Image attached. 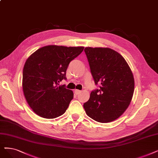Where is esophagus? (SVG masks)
I'll list each match as a JSON object with an SVG mask.
<instances>
[{"mask_svg":"<svg viewBox=\"0 0 158 158\" xmlns=\"http://www.w3.org/2000/svg\"><path fill=\"white\" fill-rule=\"evenodd\" d=\"M74 93H75L76 94H80L81 93V91H80L78 89H75L74 90Z\"/></svg>","mask_w":158,"mask_h":158,"instance_id":"1","label":"esophagus"}]
</instances>
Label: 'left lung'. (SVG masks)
I'll list each match as a JSON object with an SVG mask.
<instances>
[{
    "mask_svg": "<svg viewBox=\"0 0 158 158\" xmlns=\"http://www.w3.org/2000/svg\"><path fill=\"white\" fill-rule=\"evenodd\" d=\"M94 83L99 88L91 91L84 104L86 114L94 121H115L129 106L134 91V78L127 61L110 48L84 49Z\"/></svg>",
    "mask_w": 158,
    "mask_h": 158,
    "instance_id": "1",
    "label": "left lung"
}]
</instances>
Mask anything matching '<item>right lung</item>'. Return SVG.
Segmentation results:
<instances>
[{
    "label": "right lung",
    "mask_w": 158,
    "mask_h": 158,
    "mask_svg": "<svg viewBox=\"0 0 158 158\" xmlns=\"http://www.w3.org/2000/svg\"><path fill=\"white\" fill-rule=\"evenodd\" d=\"M84 47L48 45L31 54L23 72V90L29 106L43 118H54L66 111L73 98V91L59 85L66 80V71Z\"/></svg>",
    "instance_id": "add662e5"
}]
</instances>
